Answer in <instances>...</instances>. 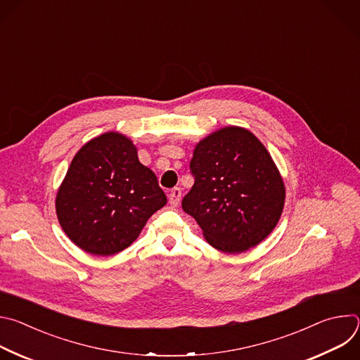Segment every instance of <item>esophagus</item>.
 Instances as JSON below:
<instances>
[{
  "instance_id": "1",
  "label": "esophagus",
  "mask_w": 360,
  "mask_h": 360,
  "mask_svg": "<svg viewBox=\"0 0 360 360\" xmlns=\"http://www.w3.org/2000/svg\"><path fill=\"white\" fill-rule=\"evenodd\" d=\"M181 198H182V191H181V188H174V189H171V192L168 193V199H169V203L172 205V207H178L179 202H181Z\"/></svg>"
}]
</instances>
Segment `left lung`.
I'll return each instance as SVG.
<instances>
[{
    "label": "left lung",
    "mask_w": 360,
    "mask_h": 360,
    "mask_svg": "<svg viewBox=\"0 0 360 360\" xmlns=\"http://www.w3.org/2000/svg\"><path fill=\"white\" fill-rule=\"evenodd\" d=\"M195 178L182 210L211 246L242 253L259 245L276 226L285 184L265 145L250 131L225 127L195 145Z\"/></svg>",
    "instance_id": "left-lung-1"
}]
</instances>
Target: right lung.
Segmentation results:
<instances>
[{
    "mask_svg": "<svg viewBox=\"0 0 360 360\" xmlns=\"http://www.w3.org/2000/svg\"><path fill=\"white\" fill-rule=\"evenodd\" d=\"M165 205L155 174L139 162L134 142L114 131L92 138L75 153L56 198L63 231L95 256L128 248Z\"/></svg>",
    "mask_w": 360,
    "mask_h": 360,
    "instance_id": "add662e5",
    "label": "right lung"
}]
</instances>
